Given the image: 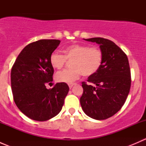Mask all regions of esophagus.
<instances>
[{"label":"esophagus","instance_id":"obj_1","mask_svg":"<svg viewBox=\"0 0 146 146\" xmlns=\"http://www.w3.org/2000/svg\"><path fill=\"white\" fill-rule=\"evenodd\" d=\"M74 85H76V83H70V84H68V86H69V88L70 89H71L72 88H73Z\"/></svg>","mask_w":146,"mask_h":146}]
</instances>
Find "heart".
Segmentation results:
<instances>
[{
    "mask_svg": "<svg viewBox=\"0 0 146 146\" xmlns=\"http://www.w3.org/2000/svg\"><path fill=\"white\" fill-rule=\"evenodd\" d=\"M64 55L54 52L50 56V64L54 69H61L66 60L70 62L71 68L61 70L55 75L57 82L71 83L82 74L85 76L95 75L100 68L103 61L101 50L97 47L85 44H72L66 47Z\"/></svg>",
    "mask_w": 146,
    "mask_h": 146,
    "instance_id": "1",
    "label": "heart"
}]
</instances>
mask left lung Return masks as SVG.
Instances as JSON below:
<instances>
[{"instance_id": "8db88e82", "label": "left lung", "mask_w": 146, "mask_h": 146, "mask_svg": "<svg viewBox=\"0 0 146 146\" xmlns=\"http://www.w3.org/2000/svg\"><path fill=\"white\" fill-rule=\"evenodd\" d=\"M100 45L103 61L100 70L82 82L80 102L86 115L104 120L119 111L126 100L131 88V71L127 56L117 45L101 37L84 39Z\"/></svg>"}]
</instances>
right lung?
<instances>
[{"instance_id":"add662e5","label":"right lung","mask_w":146,"mask_h":146,"mask_svg":"<svg viewBox=\"0 0 146 146\" xmlns=\"http://www.w3.org/2000/svg\"><path fill=\"white\" fill-rule=\"evenodd\" d=\"M60 42L58 39H41L29 44L12 68L13 99L19 110L33 120L44 121L56 116L68 92L69 87L65 82H57L51 89L46 88L53 81L50 56Z\"/></svg>"}]
</instances>
